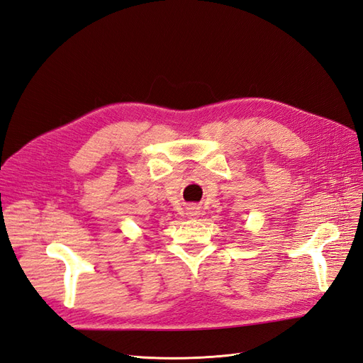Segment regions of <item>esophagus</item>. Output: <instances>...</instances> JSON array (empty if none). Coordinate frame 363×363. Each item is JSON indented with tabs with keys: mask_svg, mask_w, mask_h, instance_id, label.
Returning <instances> with one entry per match:
<instances>
[{
	"mask_svg": "<svg viewBox=\"0 0 363 363\" xmlns=\"http://www.w3.org/2000/svg\"><path fill=\"white\" fill-rule=\"evenodd\" d=\"M196 215H200L199 207H191L189 208V216H196Z\"/></svg>",
	"mask_w": 363,
	"mask_h": 363,
	"instance_id": "34e87169",
	"label": "esophagus"
}]
</instances>
